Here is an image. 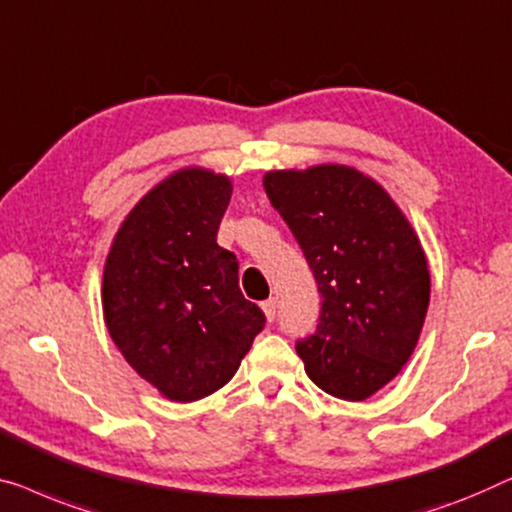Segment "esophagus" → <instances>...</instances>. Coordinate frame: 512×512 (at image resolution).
I'll return each instance as SVG.
<instances>
[{
  "instance_id": "obj_1",
  "label": "esophagus",
  "mask_w": 512,
  "mask_h": 512,
  "mask_svg": "<svg viewBox=\"0 0 512 512\" xmlns=\"http://www.w3.org/2000/svg\"><path fill=\"white\" fill-rule=\"evenodd\" d=\"M261 307H263V314H265V318H268V321H274V316H277V300H274V298L265 300Z\"/></svg>"
}]
</instances>
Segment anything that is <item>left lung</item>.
<instances>
[{
  "mask_svg": "<svg viewBox=\"0 0 512 512\" xmlns=\"http://www.w3.org/2000/svg\"><path fill=\"white\" fill-rule=\"evenodd\" d=\"M263 187L323 298L316 332L295 351L318 388L362 402L402 372L418 344L429 305L418 235L388 191L351 166L270 170Z\"/></svg>",
  "mask_w": 512,
  "mask_h": 512,
  "instance_id": "8db88e82",
  "label": "left lung"
}]
</instances>
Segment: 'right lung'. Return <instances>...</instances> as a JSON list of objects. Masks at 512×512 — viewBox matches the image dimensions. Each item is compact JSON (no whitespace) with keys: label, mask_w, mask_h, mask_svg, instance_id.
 <instances>
[{"label":"right lung","mask_w":512,"mask_h":512,"mask_svg":"<svg viewBox=\"0 0 512 512\" xmlns=\"http://www.w3.org/2000/svg\"><path fill=\"white\" fill-rule=\"evenodd\" d=\"M231 194V177L175 170L127 214L103 268L110 337L170 402L224 388L265 325L240 291L238 258L217 244Z\"/></svg>","instance_id":"obj_1"}]
</instances>
